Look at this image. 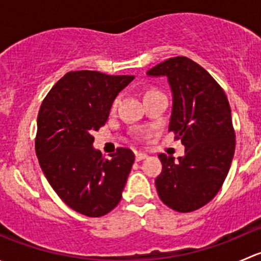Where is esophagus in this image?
<instances>
[{
    "instance_id": "obj_1",
    "label": "esophagus",
    "mask_w": 261,
    "mask_h": 261,
    "mask_svg": "<svg viewBox=\"0 0 261 261\" xmlns=\"http://www.w3.org/2000/svg\"><path fill=\"white\" fill-rule=\"evenodd\" d=\"M146 158H147V155L146 154H143V152H136V154H135L136 162H140V160L146 159Z\"/></svg>"
}]
</instances>
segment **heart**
Wrapping results in <instances>:
<instances>
[{
	"label": "heart",
	"mask_w": 261,
	"mask_h": 261,
	"mask_svg": "<svg viewBox=\"0 0 261 261\" xmlns=\"http://www.w3.org/2000/svg\"><path fill=\"white\" fill-rule=\"evenodd\" d=\"M117 102H118V99H116V101L114 102V105H112V107H114V109L116 107V105H117Z\"/></svg>",
	"instance_id": "b5f03b06"
}]
</instances>
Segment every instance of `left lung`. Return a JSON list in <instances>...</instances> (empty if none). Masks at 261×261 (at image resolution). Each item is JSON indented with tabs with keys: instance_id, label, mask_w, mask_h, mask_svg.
I'll return each instance as SVG.
<instances>
[{
	"instance_id": "1",
	"label": "left lung",
	"mask_w": 261,
	"mask_h": 261,
	"mask_svg": "<svg viewBox=\"0 0 261 261\" xmlns=\"http://www.w3.org/2000/svg\"><path fill=\"white\" fill-rule=\"evenodd\" d=\"M146 74L168 78L173 93L169 131L186 146L178 162L159 154L158 194L174 211H196L218 193L232 163L236 141L230 103L212 75L187 57L169 58Z\"/></svg>"
}]
</instances>
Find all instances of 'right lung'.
I'll use <instances>...</instances> for the list:
<instances>
[{
  "instance_id": "right-lung-1",
  "label": "right lung",
  "mask_w": 261,
  "mask_h": 261,
  "mask_svg": "<svg viewBox=\"0 0 261 261\" xmlns=\"http://www.w3.org/2000/svg\"><path fill=\"white\" fill-rule=\"evenodd\" d=\"M134 75L69 72L50 89L38 115L35 151L55 193L75 212L101 217L115 208L135 155L118 147L110 159L93 147L117 94Z\"/></svg>"
}]
</instances>
